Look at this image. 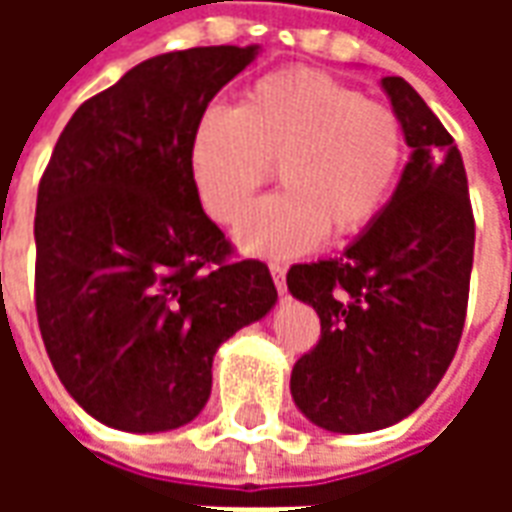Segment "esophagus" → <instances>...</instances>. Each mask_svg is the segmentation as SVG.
Wrapping results in <instances>:
<instances>
[{
    "mask_svg": "<svg viewBox=\"0 0 512 512\" xmlns=\"http://www.w3.org/2000/svg\"><path fill=\"white\" fill-rule=\"evenodd\" d=\"M271 277H274V285H277V290L285 296L288 293V285H285V266H279V263H271Z\"/></svg>",
    "mask_w": 512,
    "mask_h": 512,
    "instance_id": "obj_1",
    "label": "esophagus"
}]
</instances>
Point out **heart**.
Masks as SVG:
<instances>
[{"label":"heart","instance_id":"b5f03b06","mask_svg":"<svg viewBox=\"0 0 512 512\" xmlns=\"http://www.w3.org/2000/svg\"><path fill=\"white\" fill-rule=\"evenodd\" d=\"M186 161L197 200L219 224L238 222L277 167L285 191L257 202L235 241L249 255L290 257L376 219L403 164V126L392 106L326 73L288 68L257 79L235 109L208 106Z\"/></svg>","mask_w":512,"mask_h":512}]
</instances>
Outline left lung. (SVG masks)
Returning <instances> with one entry per match:
<instances>
[{
  "label": "left lung",
  "mask_w": 512,
  "mask_h": 512,
  "mask_svg": "<svg viewBox=\"0 0 512 512\" xmlns=\"http://www.w3.org/2000/svg\"><path fill=\"white\" fill-rule=\"evenodd\" d=\"M411 147L397 189L340 257L299 263L288 290L321 318L290 395L332 433L389 428L439 386L461 343L474 216L458 145L400 76L381 79Z\"/></svg>",
  "instance_id": "1"
}]
</instances>
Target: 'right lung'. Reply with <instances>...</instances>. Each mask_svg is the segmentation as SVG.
I'll return each instance as SVG.
<instances>
[{
  "instance_id": "1",
  "label": "right lung",
  "mask_w": 512,
  "mask_h": 512,
  "mask_svg": "<svg viewBox=\"0 0 512 512\" xmlns=\"http://www.w3.org/2000/svg\"><path fill=\"white\" fill-rule=\"evenodd\" d=\"M260 46L169 51L84 101L38 186L35 310L62 386L109 428L161 433L211 397L213 356L277 288L233 260L189 178V136Z\"/></svg>"
}]
</instances>
